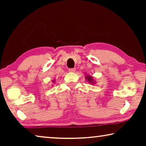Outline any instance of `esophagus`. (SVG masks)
I'll list each match as a JSON object with an SVG mask.
<instances>
[{"label":"esophagus","mask_w":146,"mask_h":146,"mask_svg":"<svg viewBox=\"0 0 146 146\" xmlns=\"http://www.w3.org/2000/svg\"><path fill=\"white\" fill-rule=\"evenodd\" d=\"M76 71L75 68H71V69H69V71L71 73H74Z\"/></svg>","instance_id":"34e87169"}]
</instances>
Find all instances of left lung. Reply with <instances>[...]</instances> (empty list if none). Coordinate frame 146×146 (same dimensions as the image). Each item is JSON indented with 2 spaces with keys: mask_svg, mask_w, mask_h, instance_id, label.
<instances>
[{
  "mask_svg": "<svg viewBox=\"0 0 146 146\" xmlns=\"http://www.w3.org/2000/svg\"><path fill=\"white\" fill-rule=\"evenodd\" d=\"M86 76H85V78L86 79V80H87L89 83L91 84H95L96 82H95V80L93 79L92 76H91V75H87V74H86Z\"/></svg>",
  "mask_w": 146,
  "mask_h": 146,
  "instance_id": "1",
  "label": "left lung"
}]
</instances>
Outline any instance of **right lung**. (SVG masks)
Segmentation results:
<instances>
[{"mask_svg": "<svg viewBox=\"0 0 146 146\" xmlns=\"http://www.w3.org/2000/svg\"><path fill=\"white\" fill-rule=\"evenodd\" d=\"M53 83H54V84L55 83V79H54V80H53Z\"/></svg>", "mask_w": 146, "mask_h": 146, "instance_id": "add662e5", "label": "right lung"}]
</instances>
